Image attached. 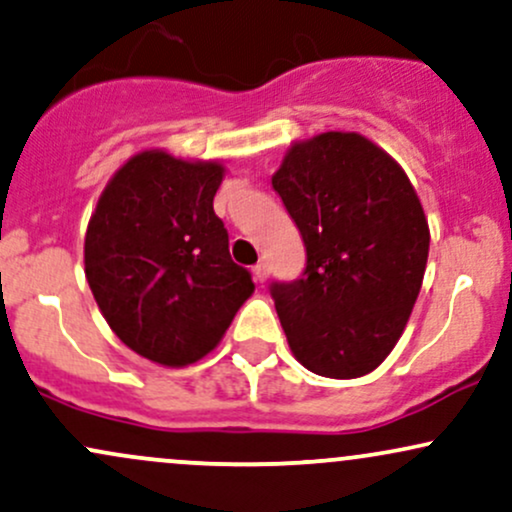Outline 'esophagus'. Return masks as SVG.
<instances>
[{"label":"esophagus","mask_w":512,"mask_h":512,"mask_svg":"<svg viewBox=\"0 0 512 512\" xmlns=\"http://www.w3.org/2000/svg\"><path fill=\"white\" fill-rule=\"evenodd\" d=\"M252 274H255V279H257V281H264V279H267V274H269L267 262H264V260L257 262L255 267H252Z\"/></svg>","instance_id":"obj_1"}]
</instances>
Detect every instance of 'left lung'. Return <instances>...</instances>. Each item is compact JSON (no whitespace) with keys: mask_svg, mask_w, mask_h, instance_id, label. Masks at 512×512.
Segmentation results:
<instances>
[{"mask_svg":"<svg viewBox=\"0 0 512 512\" xmlns=\"http://www.w3.org/2000/svg\"><path fill=\"white\" fill-rule=\"evenodd\" d=\"M272 187L305 245V269L274 281L293 356L317 375L361 378L402 337L424 281L428 221L407 173L356 132L296 142Z\"/></svg>","mask_w":512,"mask_h":512,"instance_id":"1","label":"left lung"}]
</instances>
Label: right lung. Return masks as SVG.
<instances>
[{
  "mask_svg": "<svg viewBox=\"0 0 512 512\" xmlns=\"http://www.w3.org/2000/svg\"><path fill=\"white\" fill-rule=\"evenodd\" d=\"M221 180L216 161L142 151L110 178L88 221L86 279L105 322L161 366L207 356L255 291L214 214Z\"/></svg>",
  "mask_w": 512,
  "mask_h": 512,
  "instance_id": "add662e5",
  "label": "right lung"
}]
</instances>
